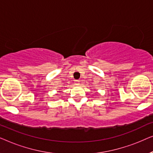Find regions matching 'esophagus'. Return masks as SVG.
Masks as SVG:
<instances>
[{"label": "esophagus", "mask_w": 153, "mask_h": 153, "mask_svg": "<svg viewBox=\"0 0 153 153\" xmlns=\"http://www.w3.org/2000/svg\"><path fill=\"white\" fill-rule=\"evenodd\" d=\"M78 81H76V83H75V84H76V85H79V83L78 82Z\"/></svg>", "instance_id": "obj_1"}]
</instances>
